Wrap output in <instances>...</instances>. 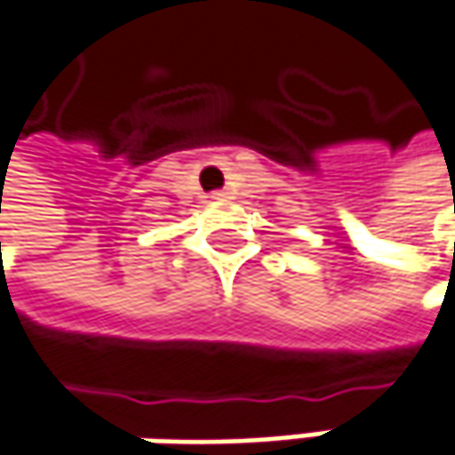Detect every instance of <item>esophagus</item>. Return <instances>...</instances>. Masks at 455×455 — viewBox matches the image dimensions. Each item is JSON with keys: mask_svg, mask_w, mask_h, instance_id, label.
Instances as JSON below:
<instances>
[{"mask_svg": "<svg viewBox=\"0 0 455 455\" xmlns=\"http://www.w3.org/2000/svg\"><path fill=\"white\" fill-rule=\"evenodd\" d=\"M211 197L213 200H227V197H231V192L228 189H216V192H211Z\"/></svg>", "mask_w": 455, "mask_h": 455, "instance_id": "obj_1", "label": "esophagus"}]
</instances>
